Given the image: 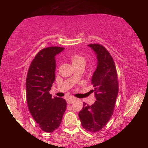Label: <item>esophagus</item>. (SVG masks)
Here are the masks:
<instances>
[{"mask_svg":"<svg viewBox=\"0 0 148 148\" xmlns=\"http://www.w3.org/2000/svg\"><path fill=\"white\" fill-rule=\"evenodd\" d=\"M74 101H75V98L73 97H69L66 99V102H67V104H72Z\"/></svg>","mask_w":148,"mask_h":148,"instance_id":"esophagus-1","label":"esophagus"}]
</instances>
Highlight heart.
<instances>
[{
    "instance_id": "b5f03b06",
    "label": "heart",
    "mask_w": 148,
    "mask_h": 148,
    "mask_svg": "<svg viewBox=\"0 0 148 148\" xmlns=\"http://www.w3.org/2000/svg\"><path fill=\"white\" fill-rule=\"evenodd\" d=\"M72 66H78V65L86 64V59L83 56L79 55H74L71 57Z\"/></svg>"
}]
</instances>
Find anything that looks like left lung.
I'll return each mask as SVG.
<instances>
[{
	"instance_id": "1",
	"label": "left lung",
	"mask_w": 148,
	"mask_h": 148,
	"mask_svg": "<svg viewBox=\"0 0 148 148\" xmlns=\"http://www.w3.org/2000/svg\"><path fill=\"white\" fill-rule=\"evenodd\" d=\"M97 56V64L91 78L96 101L91 106L84 102L79 112L82 127L87 131L95 132L107 124L113 114L119 86L116 65L108 50L102 45H87Z\"/></svg>"
}]
</instances>
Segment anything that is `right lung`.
<instances>
[{
    "instance_id": "right-lung-1",
    "label": "right lung",
    "mask_w": 148,
    "mask_h": 148,
    "mask_svg": "<svg viewBox=\"0 0 148 148\" xmlns=\"http://www.w3.org/2000/svg\"><path fill=\"white\" fill-rule=\"evenodd\" d=\"M64 47L51 46L42 49L32 60L26 79L29 110L40 128L52 132L61 125L66 108L64 99H52L49 91L56 79V55Z\"/></svg>"
}]
</instances>
